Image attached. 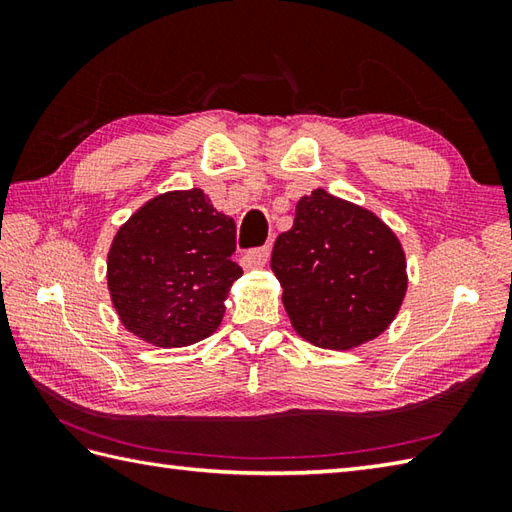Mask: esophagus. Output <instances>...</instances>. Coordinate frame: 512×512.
<instances>
[{
  "mask_svg": "<svg viewBox=\"0 0 512 512\" xmlns=\"http://www.w3.org/2000/svg\"><path fill=\"white\" fill-rule=\"evenodd\" d=\"M270 257V248L268 246H259V248H250L242 255V266L244 268H262L266 266Z\"/></svg>",
  "mask_w": 512,
  "mask_h": 512,
  "instance_id": "1",
  "label": "esophagus"
}]
</instances>
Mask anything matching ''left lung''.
Listing matches in <instances>:
<instances>
[{
	"label": "left lung",
	"instance_id": "left-lung-1",
	"mask_svg": "<svg viewBox=\"0 0 512 512\" xmlns=\"http://www.w3.org/2000/svg\"><path fill=\"white\" fill-rule=\"evenodd\" d=\"M270 268L303 339L350 350L394 321L407 262L389 226L361 206L317 189L297 202L295 224L273 246Z\"/></svg>",
	"mask_w": 512,
	"mask_h": 512
}]
</instances>
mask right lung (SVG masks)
Returning a JSON list of instances; mask_svg holds the SVG:
<instances>
[{"mask_svg":"<svg viewBox=\"0 0 512 512\" xmlns=\"http://www.w3.org/2000/svg\"><path fill=\"white\" fill-rule=\"evenodd\" d=\"M235 222L204 191L149 200L118 228L107 286L123 325L158 347H184L217 330L242 268L233 262Z\"/></svg>","mask_w":512,"mask_h":512,"instance_id":"right-lung-1","label":"right lung"}]
</instances>
